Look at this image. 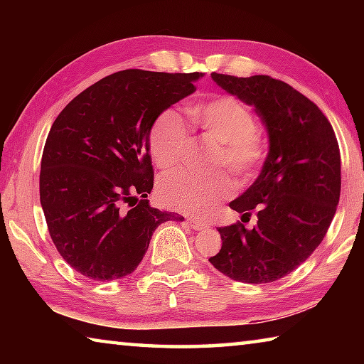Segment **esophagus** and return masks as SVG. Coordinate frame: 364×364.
Here are the masks:
<instances>
[{
	"mask_svg": "<svg viewBox=\"0 0 364 364\" xmlns=\"http://www.w3.org/2000/svg\"><path fill=\"white\" fill-rule=\"evenodd\" d=\"M188 223L191 225V228H193L194 231H202V230H205V228H207L205 223H202V221L194 220V218H189Z\"/></svg>",
	"mask_w": 364,
	"mask_h": 364,
	"instance_id": "34e87169",
	"label": "esophagus"
}]
</instances>
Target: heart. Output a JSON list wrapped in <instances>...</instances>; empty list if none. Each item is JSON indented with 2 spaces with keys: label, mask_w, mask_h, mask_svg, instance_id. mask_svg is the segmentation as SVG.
Returning a JSON list of instances; mask_svg holds the SVG:
<instances>
[{
  "label": "heart",
  "mask_w": 364,
  "mask_h": 364,
  "mask_svg": "<svg viewBox=\"0 0 364 364\" xmlns=\"http://www.w3.org/2000/svg\"><path fill=\"white\" fill-rule=\"evenodd\" d=\"M188 114L207 141L217 144L215 165H226L241 180L257 173L267 154L264 139L257 130L252 109L236 96L221 95L191 104ZM189 133L180 117L171 110L160 114L149 133L154 162L162 170H173L186 159ZM234 189L225 171L200 176L189 171L165 176L160 183V199L167 207L191 215H207Z\"/></svg>",
  "instance_id": "obj_1"
}]
</instances>
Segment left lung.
Instances as JSON below:
<instances>
[{
	"mask_svg": "<svg viewBox=\"0 0 364 364\" xmlns=\"http://www.w3.org/2000/svg\"><path fill=\"white\" fill-rule=\"evenodd\" d=\"M226 93L254 107L268 134L260 175L230 207L257 212V225L218 228L220 252L208 258L220 273L245 284L284 278L328 232L341 197V151L329 120L291 85L268 75L212 72Z\"/></svg>",
	"mask_w": 364,
	"mask_h": 364,
	"instance_id": "8db88e82",
	"label": "left lung"
}]
</instances>
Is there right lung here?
<instances>
[{
  "instance_id": "add662e5",
  "label": "right lung",
  "mask_w": 364,
  "mask_h": 364,
  "mask_svg": "<svg viewBox=\"0 0 364 364\" xmlns=\"http://www.w3.org/2000/svg\"><path fill=\"white\" fill-rule=\"evenodd\" d=\"M202 72H115L67 104L49 130L40 202L54 245L93 281L125 278L152 232L181 215L149 205V133L157 117L193 95Z\"/></svg>"
}]
</instances>
